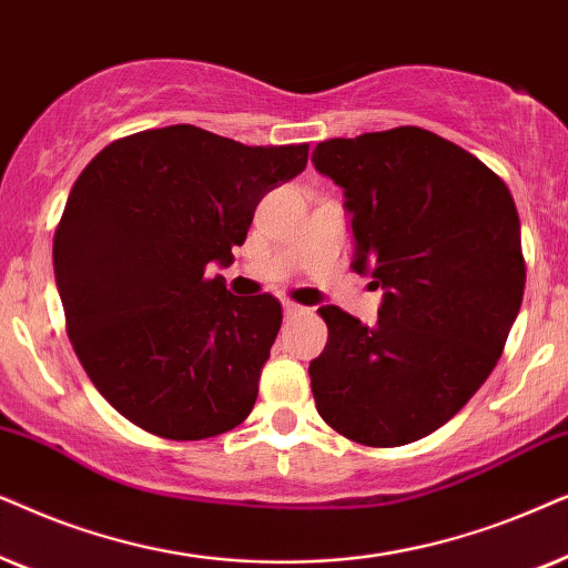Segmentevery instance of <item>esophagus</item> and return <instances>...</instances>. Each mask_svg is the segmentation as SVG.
<instances>
[{"label":"esophagus","mask_w":568,"mask_h":568,"mask_svg":"<svg viewBox=\"0 0 568 568\" xmlns=\"http://www.w3.org/2000/svg\"><path fill=\"white\" fill-rule=\"evenodd\" d=\"M283 312H285V316H298V314H304L306 308L301 304H293V301H283Z\"/></svg>","instance_id":"1"}]
</instances>
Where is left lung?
<instances>
[{
  "label": "left lung",
  "instance_id": "1",
  "mask_svg": "<svg viewBox=\"0 0 568 568\" xmlns=\"http://www.w3.org/2000/svg\"><path fill=\"white\" fill-rule=\"evenodd\" d=\"M314 165L345 189L353 270L384 288L374 327L320 308L316 410L351 442L403 447L463 410L501 358L525 293L517 207L486 163L420 126L324 140Z\"/></svg>",
  "mask_w": 568,
  "mask_h": 568
}]
</instances>
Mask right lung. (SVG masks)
Segmentation results:
<instances>
[{
  "label": "right lung",
  "instance_id": "add662e5",
  "mask_svg": "<svg viewBox=\"0 0 568 568\" xmlns=\"http://www.w3.org/2000/svg\"><path fill=\"white\" fill-rule=\"evenodd\" d=\"M308 145L248 148L192 124L113 140L74 181L54 233L67 335L111 407L150 434L200 442L252 413L283 308L231 296V264L270 189Z\"/></svg>",
  "mask_w": 568,
  "mask_h": 568
}]
</instances>
